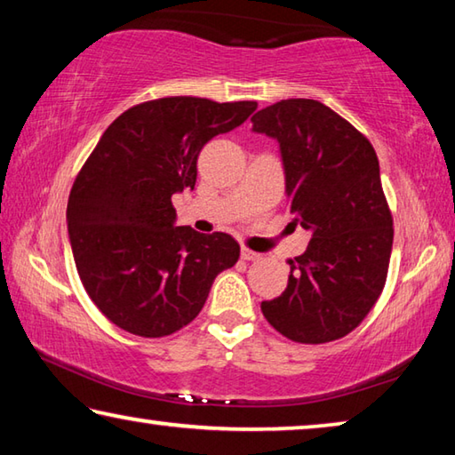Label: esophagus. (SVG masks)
Wrapping results in <instances>:
<instances>
[{
  "label": "esophagus",
  "instance_id": "1",
  "mask_svg": "<svg viewBox=\"0 0 455 455\" xmlns=\"http://www.w3.org/2000/svg\"><path fill=\"white\" fill-rule=\"evenodd\" d=\"M241 257H243L244 260H259L263 255H260V252L251 251V249H244V246H243V249H241Z\"/></svg>",
  "mask_w": 455,
  "mask_h": 455
}]
</instances>
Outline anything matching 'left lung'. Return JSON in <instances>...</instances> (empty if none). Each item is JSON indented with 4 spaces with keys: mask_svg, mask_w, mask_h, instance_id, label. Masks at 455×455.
Returning a JSON list of instances; mask_svg holds the SVG:
<instances>
[{
    "mask_svg": "<svg viewBox=\"0 0 455 455\" xmlns=\"http://www.w3.org/2000/svg\"><path fill=\"white\" fill-rule=\"evenodd\" d=\"M251 122L252 132L279 142L292 222L311 230L307 251L289 260L287 289L260 311L291 341H333L367 317L387 276L394 220L379 160L363 134L317 100H281Z\"/></svg>",
    "mask_w": 455,
    "mask_h": 455,
    "instance_id": "obj_1",
    "label": "left lung"
}]
</instances>
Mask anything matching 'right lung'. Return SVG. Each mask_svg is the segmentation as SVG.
Returning a JSON list of instances; mask_svg holds the SVG:
<instances>
[{
	"label": "right lung",
	"instance_id": "obj_1",
	"mask_svg": "<svg viewBox=\"0 0 455 455\" xmlns=\"http://www.w3.org/2000/svg\"><path fill=\"white\" fill-rule=\"evenodd\" d=\"M257 102L172 96L138 104L106 128L68 200V236L92 301L114 325L164 337L196 317L241 246L227 233L176 227L172 195L195 188L196 158Z\"/></svg>",
	"mask_w": 455,
	"mask_h": 455
}]
</instances>
